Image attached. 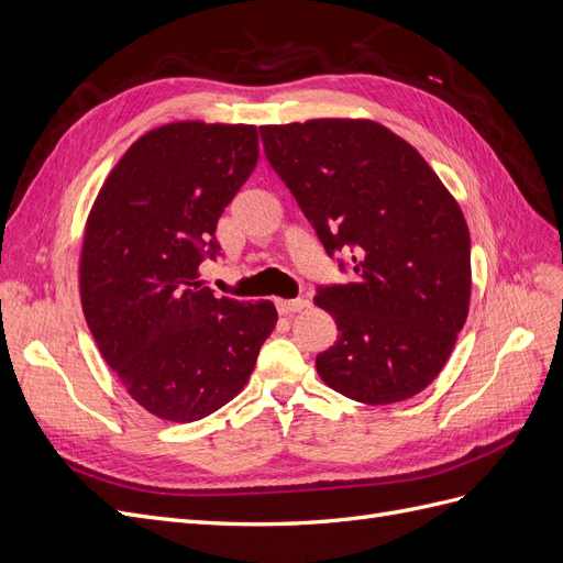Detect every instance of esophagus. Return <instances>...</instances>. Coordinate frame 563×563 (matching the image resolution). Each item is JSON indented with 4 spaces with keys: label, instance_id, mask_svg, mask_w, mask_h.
I'll return each instance as SVG.
<instances>
[{
    "label": "esophagus",
    "instance_id": "34e87169",
    "mask_svg": "<svg viewBox=\"0 0 563 563\" xmlns=\"http://www.w3.org/2000/svg\"><path fill=\"white\" fill-rule=\"evenodd\" d=\"M308 308V300L305 298H294V300H277V310L279 314H296L300 310Z\"/></svg>",
    "mask_w": 563,
    "mask_h": 563
}]
</instances>
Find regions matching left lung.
I'll return each instance as SVG.
<instances>
[{
	"label": "left lung",
	"mask_w": 563,
	"mask_h": 563,
	"mask_svg": "<svg viewBox=\"0 0 563 563\" xmlns=\"http://www.w3.org/2000/svg\"><path fill=\"white\" fill-rule=\"evenodd\" d=\"M265 157L345 284L314 302L338 327L319 378L354 401L416 397L444 368L470 308L465 216L418 150L368 119L261 126Z\"/></svg>",
	"instance_id": "1"
}]
</instances>
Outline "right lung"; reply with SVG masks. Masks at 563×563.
I'll return each mask as SVG.
<instances>
[{"instance_id": "1", "label": "right lung", "mask_w": 563, "mask_h": 563, "mask_svg": "<svg viewBox=\"0 0 563 563\" xmlns=\"http://www.w3.org/2000/svg\"><path fill=\"white\" fill-rule=\"evenodd\" d=\"M258 162L246 124L176 122L117 162L91 209L79 263L84 317L108 366L152 416L192 422L240 395L277 323L269 300L216 298L199 265Z\"/></svg>"}]
</instances>
